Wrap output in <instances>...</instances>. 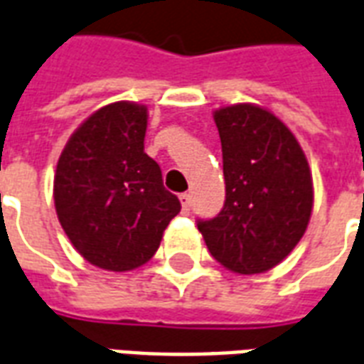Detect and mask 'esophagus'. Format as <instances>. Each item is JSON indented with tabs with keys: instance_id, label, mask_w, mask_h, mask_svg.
Wrapping results in <instances>:
<instances>
[{
	"instance_id": "esophagus-1",
	"label": "esophagus",
	"mask_w": 364,
	"mask_h": 364,
	"mask_svg": "<svg viewBox=\"0 0 364 364\" xmlns=\"http://www.w3.org/2000/svg\"><path fill=\"white\" fill-rule=\"evenodd\" d=\"M179 200H181L183 212H188V210H191V194H188V193L179 194Z\"/></svg>"
}]
</instances>
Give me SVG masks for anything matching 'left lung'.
<instances>
[{
  "label": "left lung",
  "mask_w": 364,
  "mask_h": 364,
  "mask_svg": "<svg viewBox=\"0 0 364 364\" xmlns=\"http://www.w3.org/2000/svg\"><path fill=\"white\" fill-rule=\"evenodd\" d=\"M221 139L225 204L212 219H196L215 259L240 274L281 263L304 237L313 208L305 154L277 116L254 105L213 114Z\"/></svg>",
  "instance_id": "1"
}]
</instances>
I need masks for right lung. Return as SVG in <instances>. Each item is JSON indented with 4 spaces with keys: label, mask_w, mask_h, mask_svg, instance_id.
Segmentation results:
<instances>
[{
    "label": "right lung",
    "mask_w": 364,
    "mask_h": 364,
    "mask_svg": "<svg viewBox=\"0 0 364 364\" xmlns=\"http://www.w3.org/2000/svg\"><path fill=\"white\" fill-rule=\"evenodd\" d=\"M146 108L112 102L77 127L55 173V208L85 259L132 271L154 256L181 202L145 152Z\"/></svg>",
    "instance_id": "right-lung-1"
}]
</instances>
